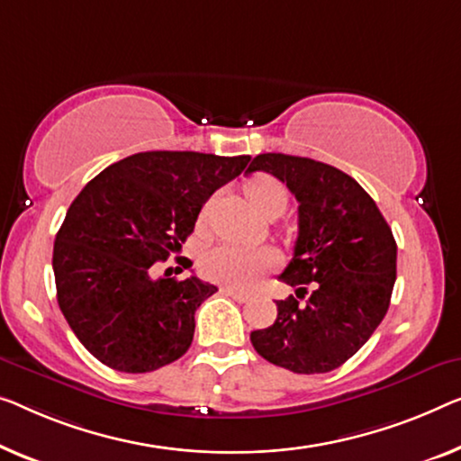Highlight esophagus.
<instances>
[{
    "label": "esophagus",
    "instance_id": "1",
    "mask_svg": "<svg viewBox=\"0 0 461 461\" xmlns=\"http://www.w3.org/2000/svg\"><path fill=\"white\" fill-rule=\"evenodd\" d=\"M221 292L225 294V296H230V298H233L236 302H240V304H246V302H250V296H249V294L233 290V287H223Z\"/></svg>",
    "mask_w": 461,
    "mask_h": 461
}]
</instances>
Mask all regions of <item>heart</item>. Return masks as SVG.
Masks as SVG:
<instances>
[{
	"label": "heart",
	"instance_id": "obj_1",
	"mask_svg": "<svg viewBox=\"0 0 461 461\" xmlns=\"http://www.w3.org/2000/svg\"><path fill=\"white\" fill-rule=\"evenodd\" d=\"M246 196L260 215H281L287 207V190L269 174L252 176L244 186ZM207 209H203V217ZM275 257L265 249H242V246L221 244L209 249L201 257V271L207 279L230 287H250L265 271H269Z\"/></svg>",
	"mask_w": 461,
	"mask_h": 461
}]
</instances>
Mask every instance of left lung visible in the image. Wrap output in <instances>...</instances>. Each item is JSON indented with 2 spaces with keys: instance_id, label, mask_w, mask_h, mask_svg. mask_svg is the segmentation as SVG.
<instances>
[{
  "instance_id": "1",
  "label": "left lung",
  "mask_w": 461,
  "mask_h": 461,
  "mask_svg": "<svg viewBox=\"0 0 461 461\" xmlns=\"http://www.w3.org/2000/svg\"><path fill=\"white\" fill-rule=\"evenodd\" d=\"M298 201V240L281 281L306 304L277 300L271 327L250 333L257 352L298 375L329 373L352 358L381 325L395 284L397 244L368 192L333 165L284 153L257 155ZM300 298V296H298Z\"/></svg>"
}]
</instances>
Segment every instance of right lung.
Instances as JSON below:
<instances>
[{
	"label": "right lung",
	"mask_w": 461,
	"mask_h": 461,
	"mask_svg": "<svg viewBox=\"0 0 461 461\" xmlns=\"http://www.w3.org/2000/svg\"><path fill=\"white\" fill-rule=\"evenodd\" d=\"M249 161L147 150L109 165L74 198L53 244L55 287L68 325L99 362L150 373L188 352L196 308L217 287L196 275L155 279L153 265L182 249L203 204Z\"/></svg>",
	"instance_id": "right-lung-1"
}]
</instances>
